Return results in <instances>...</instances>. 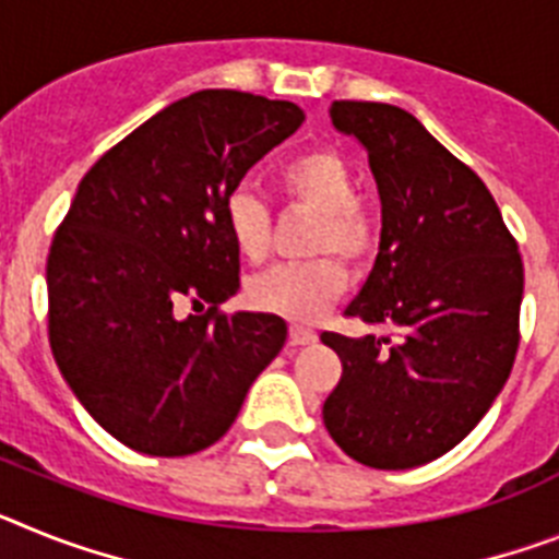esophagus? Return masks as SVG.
<instances>
[{
  "mask_svg": "<svg viewBox=\"0 0 559 559\" xmlns=\"http://www.w3.org/2000/svg\"><path fill=\"white\" fill-rule=\"evenodd\" d=\"M316 330H309L304 323H289V344L293 346H307L316 341Z\"/></svg>",
  "mask_w": 559,
  "mask_h": 559,
  "instance_id": "obj_1",
  "label": "esophagus"
}]
</instances>
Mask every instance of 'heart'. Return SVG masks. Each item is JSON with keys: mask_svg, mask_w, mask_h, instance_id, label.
Here are the masks:
<instances>
[{"mask_svg": "<svg viewBox=\"0 0 559 559\" xmlns=\"http://www.w3.org/2000/svg\"><path fill=\"white\" fill-rule=\"evenodd\" d=\"M281 195L295 207L318 213L312 252H337L358 264L374 250V222L358 201V181L344 158L332 150H307L281 164L275 176ZM224 224L236 252L252 264L264 261L272 241V213L250 187H236L224 204ZM346 287V272L332 255L278 264L247 284V301L261 312L289 321H316Z\"/></svg>", "mask_w": 559, "mask_h": 559, "instance_id": "1", "label": "heart"}]
</instances>
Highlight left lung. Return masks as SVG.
<instances>
[{"mask_svg": "<svg viewBox=\"0 0 559 559\" xmlns=\"http://www.w3.org/2000/svg\"><path fill=\"white\" fill-rule=\"evenodd\" d=\"M381 195V247L344 316L386 335L323 332L341 381L323 424L352 461L412 468L447 454L500 395L520 344L523 261L491 192L412 116L332 102Z\"/></svg>", "mask_w": 559, "mask_h": 559, "instance_id": "obj_1", "label": "left lung"}]
</instances>
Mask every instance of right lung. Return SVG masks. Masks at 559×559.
<instances>
[{"label":"right lung","instance_id":"add662e5","mask_svg":"<svg viewBox=\"0 0 559 559\" xmlns=\"http://www.w3.org/2000/svg\"><path fill=\"white\" fill-rule=\"evenodd\" d=\"M301 121L293 102L199 91L82 178L50 243V349L124 447L156 457L213 447L287 341L284 318L218 309L241 287L224 204ZM187 302L192 317L180 316Z\"/></svg>","mask_w":559,"mask_h":559}]
</instances>
